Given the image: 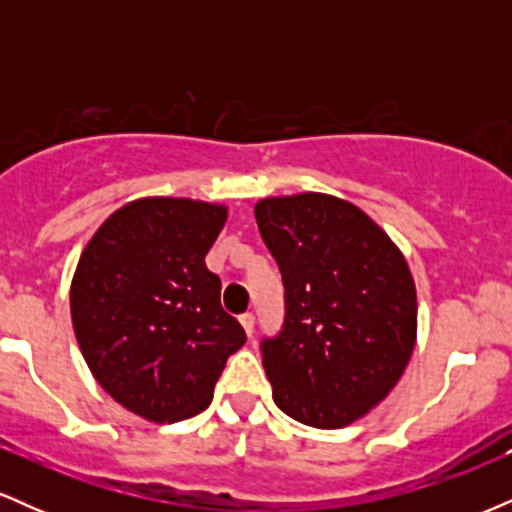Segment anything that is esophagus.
I'll return each instance as SVG.
<instances>
[{"mask_svg": "<svg viewBox=\"0 0 512 512\" xmlns=\"http://www.w3.org/2000/svg\"><path fill=\"white\" fill-rule=\"evenodd\" d=\"M240 325H243L245 334H248V337H252V332H255V315H252V313L240 315Z\"/></svg>", "mask_w": 512, "mask_h": 512, "instance_id": "1", "label": "esophagus"}]
</instances>
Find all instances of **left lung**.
<instances>
[{
	"mask_svg": "<svg viewBox=\"0 0 512 512\" xmlns=\"http://www.w3.org/2000/svg\"><path fill=\"white\" fill-rule=\"evenodd\" d=\"M279 264L284 322L260 351L284 414L342 428L383 402L416 339V289L392 240L354 204L317 195L255 207Z\"/></svg>",
	"mask_w": 512,
	"mask_h": 512,
	"instance_id": "left-lung-1",
	"label": "left lung"
}]
</instances>
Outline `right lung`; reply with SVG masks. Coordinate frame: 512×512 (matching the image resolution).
<instances>
[{
  "instance_id": "obj_1",
  "label": "right lung",
  "mask_w": 512,
  "mask_h": 512,
  "mask_svg": "<svg viewBox=\"0 0 512 512\" xmlns=\"http://www.w3.org/2000/svg\"><path fill=\"white\" fill-rule=\"evenodd\" d=\"M223 221L216 204L137 199L98 228L76 267L72 322L93 378L156 424L207 409L226 358L245 344L204 264Z\"/></svg>"
}]
</instances>
